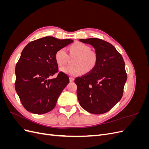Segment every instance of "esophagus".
Here are the masks:
<instances>
[{
  "label": "esophagus",
  "instance_id": "obj_1",
  "mask_svg": "<svg viewBox=\"0 0 149 149\" xmlns=\"http://www.w3.org/2000/svg\"><path fill=\"white\" fill-rule=\"evenodd\" d=\"M74 80V78L73 77H72V76H70V81L72 82V81H73Z\"/></svg>",
  "mask_w": 149,
  "mask_h": 149
}]
</instances>
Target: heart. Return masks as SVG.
I'll return each instance as SVG.
<instances>
[{
    "label": "heart",
    "instance_id": "b5f03b06",
    "mask_svg": "<svg viewBox=\"0 0 149 149\" xmlns=\"http://www.w3.org/2000/svg\"><path fill=\"white\" fill-rule=\"evenodd\" d=\"M70 56H76L73 60V65H67L60 68V71L66 74L77 76L82 74L83 71L88 73L96 67L98 63L97 53L91 51L86 44L76 42L69 48ZM68 53L64 48L58 49L55 54V59L58 65H63L68 60Z\"/></svg>",
    "mask_w": 149,
    "mask_h": 149
}]
</instances>
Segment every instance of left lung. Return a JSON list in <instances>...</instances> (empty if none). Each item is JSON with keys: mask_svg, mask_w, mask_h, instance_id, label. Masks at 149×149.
<instances>
[{"mask_svg": "<svg viewBox=\"0 0 149 149\" xmlns=\"http://www.w3.org/2000/svg\"><path fill=\"white\" fill-rule=\"evenodd\" d=\"M95 49L98 63L92 71L74 79L79 104L90 113L101 114L111 110L123 97L127 73L123 56L104 40L80 39Z\"/></svg>", "mask_w": 149, "mask_h": 149, "instance_id": "1", "label": "left lung"}]
</instances>
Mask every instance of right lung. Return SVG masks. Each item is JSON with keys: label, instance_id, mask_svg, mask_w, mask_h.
<instances>
[{"label": "right lung", "instance_id": "1", "mask_svg": "<svg viewBox=\"0 0 149 149\" xmlns=\"http://www.w3.org/2000/svg\"><path fill=\"white\" fill-rule=\"evenodd\" d=\"M73 42L71 39L45 37L29 43L22 50L15 67V88L26 110L42 114L55 107L70 79L65 73H58L55 54ZM55 74L57 77L51 79Z\"/></svg>", "mask_w": 149, "mask_h": 149}]
</instances>
